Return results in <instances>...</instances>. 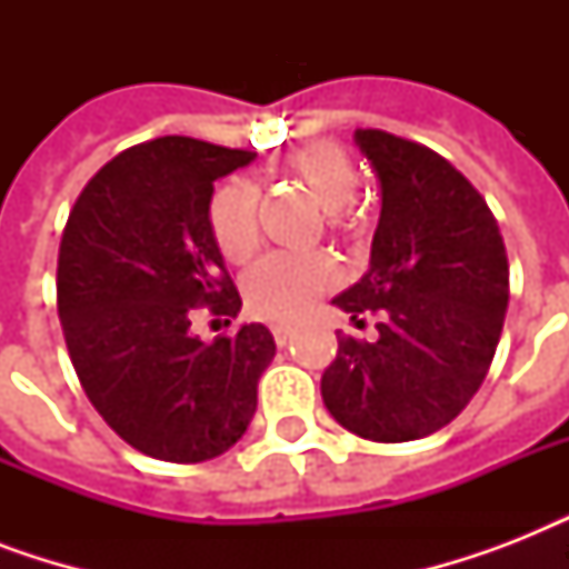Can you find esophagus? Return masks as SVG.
<instances>
[{
    "label": "esophagus",
    "instance_id": "obj_1",
    "mask_svg": "<svg viewBox=\"0 0 569 569\" xmlns=\"http://www.w3.org/2000/svg\"><path fill=\"white\" fill-rule=\"evenodd\" d=\"M271 333H274V342L280 348H283L289 339H292V328H286V325H274V328H271Z\"/></svg>",
    "mask_w": 569,
    "mask_h": 569
}]
</instances>
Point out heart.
<instances>
[{
	"mask_svg": "<svg viewBox=\"0 0 569 569\" xmlns=\"http://www.w3.org/2000/svg\"><path fill=\"white\" fill-rule=\"evenodd\" d=\"M277 173L310 191L325 206L328 230L355 239L366 230L355 194L360 164L337 141H312L277 162ZM209 232L227 262H248L259 244L257 189L248 180H227L209 200ZM339 280L337 262L328 253H271L244 280L248 310L268 321H295L330 292Z\"/></svg>",
	"mask_w": 569,
	"mask_h": 569,
	"instance_id": "b5f03b06",
	"label": "heart"
}]
</instances>
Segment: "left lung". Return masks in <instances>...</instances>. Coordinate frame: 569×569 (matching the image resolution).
I'll list each match as a JSON object with an SVG mask.
<instances>
[{
    "label": "left lung",
    "instance_id": "obj_1",
    "mask_svg": "<svg viewBox=\"0 0 569 569\" xmlns=\"http://www.w3.org/2000/svg\"><path fill=\"white\" fill-rule=\"evenodd\" d=\"M355 138L378 171L380 221L372 268L333 303L355 321L378 316V339L337 333L321 398L363 440H419L469 405L493 363L508 253L485 197L440 153L383 129Z\"/></svg>",
    "mask_w": 569,
    "mask_h": 569
}]
</instances>
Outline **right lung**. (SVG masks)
<instances>
[{
	"instance_id": "right-lung-1",
	"label": "right lung",
	"mask_w": 569,
	"mask_h": 569,
	"mask_svg": "<svg viewBox=\"0 0 569 569\" xmlns=\"http://www.w3.org/2000/svg\"><path fill=\"white\" fill-rule=\"evenodd\" d=\"M253 156L186 136L144 141L102 164L67 218L56 280L67 351L97 413L150 458H218L257 413L271 330L191 333L200 310L223 325L241 310L206 212L212 182Z\"/></svg>"
}]
</instances>
